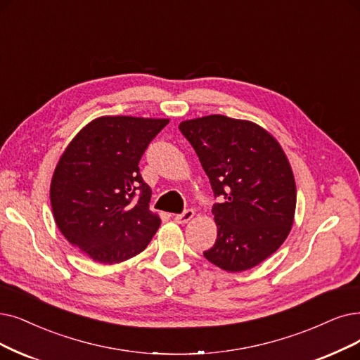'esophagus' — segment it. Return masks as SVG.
I'll list each match as a JSON object with an SVG mask.
<instances>
[{"instance_id":"obj_1","label":"esophagus","mask_w":360,"mask_h":360,"mask_svg":"<svg viewBox=\"0 0 360 360\" xmlns=\"http://www.w3.org/2000/svg\"><path fill=\"white\" fill-rule=\"evenodd\" d=\"M193 215H195L193 210H186L183 214H177L176 217H174V220L179 224H186V223L191 221L193 219Z\"/></svg>"}]
</instances>
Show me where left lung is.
<instances>
[{
	"instance_id": "8db88e82",
	"label": "left lung",
	"mask_w": 360,
	"mask_h": 360,
	"mask_svg": "<svg viewBox=\"0 0 360 360\" xmlns=\"http://www.w3.org/2000/svg\"><path fill=\"white\" fill-rule=\"evenodd\" d=\"M210 179L217 240L204 252L217 267L245 271L276 252L294 224L297 188L291 164L266 128L224 115L181 121Z\"/></svg>"
}]
</instances>
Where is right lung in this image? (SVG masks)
I'll return each instance as SVG.
<instances>
[{
	"label": "right lung",
	"mask_w": 360,
	"mask_h": 360,
	"mask_svg": "<svg viewBox=\"0 0 360 360\" xmlns=\"http://www.w3.org/2000/svg\"><path fill=\"white\" fill-rule=\"evenodd\" d=\"M168 118L106 115L70 140L57 162L50 200L62 235L91 260L113 264L148 247L161 226L139 161ZM139 193V200L133 201Z\"/></svg>",
	"instance_id": "right-lung-1"
}]
</instances>
